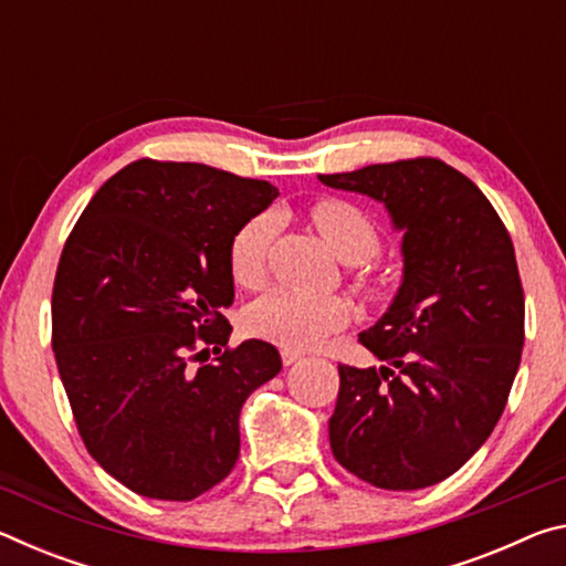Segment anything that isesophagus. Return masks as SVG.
Wrapping results in <instances>:
<instances>
[{
	"label": "esophagus",
	"mask_w": 566,
	"mask_h": 566,
	"mask_svg": "<svg viewBox=\"0 0 566 566\" xmlns=\"http://www.w3.org/2000/svg\"><path fill=\"white\" fill-rule=\"evenodd\" d=\"M300 359H304V354H302V352H296V349H282V361H284V367H292V364H296Z\"/></svg>",
	"instance_id": "obj_1"
}]
</instances>
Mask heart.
<instances>
[{"label": "heart", "instance_id": "heart-1", "mask_svg": "<svg viewBox=\"0 0 566 566\" xmlns=\"http://www.w3.org/2000/svg\"><path fill=\"white\" fill-rule=\"evenodd\" d=\"M312 219L329 247L344 262H361L377 249V229L359 207L342 199H322L312 207ZM274 234V219L260 214L239 229L229 244V270L242 286H260L266 274V254ZM349 306L342 296H317L296 290H272L247 312V327L256 337L286 349H310L342 329Z\"/></svg>", "mask_w": 566, "mask_h": 566}]
</instances>
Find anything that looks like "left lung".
<instances>
[{
	"label": "left lung",
	"instance_id": "8db88e82",
	"mask_svg": "<svg viewBox=\"0 0 566 566\" xmlns=\"http://www.w3.org/2000/svg\"><path fill=\"white\" fill-rule=\"evenodd\" d=\"M319 181L381 202L405 232L395 300L359 334L385 364H339L332 454L379 490H424L486 442L520 369L524 292L512 237L482 189L442 159Z\"/></svg>",
	"mask_w": 566,
	"mask_h": 566
}]
</instances>
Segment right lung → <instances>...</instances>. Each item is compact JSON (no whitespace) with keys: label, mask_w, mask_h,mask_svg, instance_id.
<instances>
[{"label":"right lung","mask_w":566,"mask_h":566,"mask_svg":"<svg viewBox=\"0 0 566 566\" xmlns=\"http://www.w3.org/2000/svg\"><path fill=\"white\" fill-rule=\"evenodd\" d=\"M276 197L262 179L139 159L104 181L66 239L52 292L56 369L84 447L127 490L189 502L237 464L239 411L282 357L262 339L222 352L229 244Z\"/></svg>","instance_id":"1"}]
</instances>
